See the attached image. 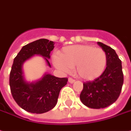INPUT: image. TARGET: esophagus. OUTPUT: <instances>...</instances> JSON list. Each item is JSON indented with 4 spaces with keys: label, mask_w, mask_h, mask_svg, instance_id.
Instances as JSON below:
<instances>
[{
    "label": "esophagus",
    "mask_w": 131,
    "mask_h": 131,
    "mask_svg": "<svg viewBox=\"0 0 131 131\" xmlns=\"http://www.w3.org/2000/svg\"><path fill=\"white\" fill-rule=\"evenodd\" d=\"M68 82H69V83H74V80H73L72 78L69 77V79H68Z\"/></svg>",
    "instance_id": "34e87169"
}]
</instances>
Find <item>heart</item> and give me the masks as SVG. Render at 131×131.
<instances>
[{
    "mask_svg": "<svg viewBox=\"0 0 131 131\" xmlns=\"http://www.w3.org/2000/svg\"><path fill=\"white\" fill-rule=\"evenodd\" d=\"M107 62L105 51L92 45H73L64 47L53 57L56 68L63 72H68L75 67L78 77L84 80H93L104 72Z\"/></svg>",
    "mask_w": 131,
    "mask_h": 131,
    "instance_id": "b5f03b06",
    "label": "heart"
}]
</instances>
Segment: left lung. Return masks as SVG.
<instances>
[{"instance_id":"8db88e82","label":"left lung","mask_w":131,"mask_h":131,"mask_svg":"<svg viewBox=\"0 0 131 131\" xmlns=\"http://www.w3.org/2000/svg\"><path fill=\"white\" fill-rule=\"evenodd\" d=\"M97 44L107 54L106 68L94 81L83 83L80 96L84 105L93 109L104 108L115 103L123 84L122 63L115 51L101 42H97Z\"/></svg>"}]
</instances>
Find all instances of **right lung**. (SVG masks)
Returning <instances> with one entry per match:
<instances>
[{
	"label": "right lung",
	"instance_id": "1",
	"mask_svg": "<svg viewBox=\"0 0 131 131\" xmlns=\"http://www.w3.org/2000/svg\"><path fill=\"white\" fill-rule=\"evenodd\" d=\"M54 45V41L46 39L36 40L22 47L13 60L9 78L10 91L17 104L27 112L41 114L53 109L61 89L67 83V78L57 77L49 73L34 82L25 80L23 64L34 55L43 57L47 66L51 67L49 59Z\"/></svg>",
	"mask_w": 131,
	"mask_h": 131
}]
</instances>
